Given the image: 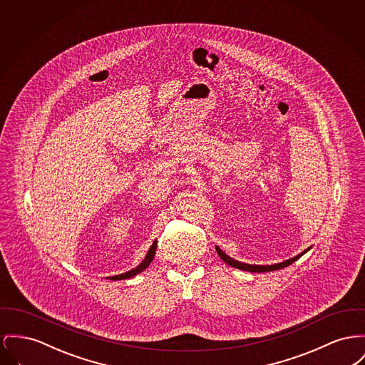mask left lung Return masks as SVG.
Wrapping results in <instances>:
<instances>
[{"label":"left lung","instance_id":"obj_1","mask_svg":"<svg viewBox=\"0 0 365 365\" xmlns=\"http://www.w3.org/2000/svg\"><path fill=\"white\" fill-rule=\"evenodd\" d=\"M215 248H216L217 255L220 257V259H222L225 263H227L229 266L236 267V269H240V270L251 272V273H264V272L279 270V269H284V267H287V266L292 264V263H294L295 260H298L302 255H304V254H306L312 247H309L307 250H304L303 252H300V254H298L297 257H291V259H287V260L279 262V263H274V264H250V263H244V262H240V260H236V259H233V257L226 255V254H225V252H223L217 245H216Z\"/></svg>","mask_w":365,"mask_h":365}]
</instances>
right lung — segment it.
Returning a JSON list of instances; mask_svg holds the SVG:
<instances>
[{
    "label": "right lung",
    "instance_id": "obj_1",
    "mask_svg": "<svg viewBox=\"0 0 365 365\" xmlns=\"http://www.w3.org/2000/svg\"><path fill=\"white\" fill-rule=\"evenodd\" d=\"M155 250H157V241H154L153 242V245L150 247V250L148 251V254H146V257L145 259L142 260V263L139 264V266H136L135 269H132V270H129L127 273H123V274H117V276H113V277H108L110 279H130V277H135L136 274H139V273H142L143 270H146L148 267H149V264L151 263V260H153V257L155 255Z\"/></svg>",
    "mask_w": 365,
    "mask_h": 365
}]
</instances>
